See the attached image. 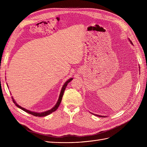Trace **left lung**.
Wrapping results in <instances>:
<instances>
[{
    "instance_id": "1",
    "label": "left lung",
    "mask_w": 147,
    "mask_h": 147,
    "mask_svg": "<svg viewBox=\"0 0 147 147\" xmlns=\"http://www.w3.org/2000/svg\"><path fill=\"white\" fill-rule=\"evenodd\" d=\"M129 41H130V42L131 43V44H132V42L130 40H129ZM132 45H133V44H132ZM96 115V116H97V117H103V116H100V115Z\"/></svg>"
}]
</instances>
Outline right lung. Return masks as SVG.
I'll use <instances>...</instances> for the list:
<instances>
[{"label":"right lung","mask_w":147,"mask_h":147,"mask_svg":"<svg viewBox=\"0 0 147 147\" xmlns=\"http://www.w3.org/2000/svg\"><path fill=\"white\" fill-rule=\"evenodd\" d=\"M72 79H73L72 78H70V79H69L67 81V82L64 84V85H63V88H62V89H61V93H60V95H59V99H58V100H57V102L56 104L55 105L54 107L52 108V109H50V110H48V111H46V112H39V113H38V112H32V111H30V110H29L26 109H24V108H23V107H22L20 106L18 104H17L16 103V102L15 101V100L13 99V98L12 97L13 102H14V104H15L16 106H17L18 107L20 108V109H21V110H24V112H27V113H29V114H31V115H34V116H35V117H40L47 116V115H50V113H53V112H54L55 111H56V110L57 109V108H58V107L59 106V105H60V104H61V102L62 98H63V94H64V91H65V88H66V86H67L68 83H69V82H70V81H71V80H72Z\"/></svg>","instance_id":"obj_1"}]
</instances>
